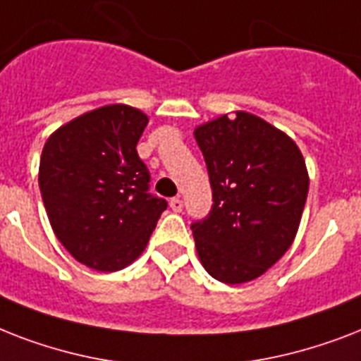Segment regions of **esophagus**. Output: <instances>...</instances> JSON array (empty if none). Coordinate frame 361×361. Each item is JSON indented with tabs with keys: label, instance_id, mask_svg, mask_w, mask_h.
Wrapping results in <instances>:
<instances>
[{
	"label": "esophagus",
	"instance_id": "34e87169",
	"mask_svg": "<svg viewBox=\"0 0 361 361\" xmlns=\"http://www.w3.org/2000/svg\"><path fill=\"white\" fill-rule=\"evenodd\" d=\"M170 208L174 209V212H181V208H183V200L178 197L170 198Z\"/></svg>",
	"mask_w": 361,
	"mask_h": 361
}]
</instances>
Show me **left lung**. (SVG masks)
Wrapping results in <instances>:
<instances>
[{"mask_svg": "<svg viewBox=\"0 0 361 361\" xmlns=\"http://www.w3.org/2000/svg\"><path fill=\"white\" fill-rule=\"evenodd\" d=\"M214 204L191 225L200 262L214 279L240 285L279 260L296 236L309 176L294 142L257 116L236 112L200 125Z\"/></svg>", "mask_w": 361, "mask_h": 361, "instance_id": "left-lung-1", "label": "left lung"}]
</instances>
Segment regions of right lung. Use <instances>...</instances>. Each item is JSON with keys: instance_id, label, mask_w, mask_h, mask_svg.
Returning <instances> with one entry per match:
<instances>
[{"instance_id": "right-lung-1", "label": "right lung", "mask_w": 361, "mask_h": 361, "mask_svg": "<svg viewBox=\"0 0 361 361\" xmlns=\"http://www.w3.org/2000/svg\"><path fill=\"white\" fill-rule=\"evenodd\" d=\"M146 125L140 110L109 104L59 127L42 149L39 187L54 234L97 271L140 257L169 206L149 192L136 152Z\"/></svg>"}]
</instances>
